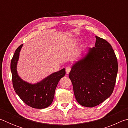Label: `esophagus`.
<instances>
[{
  "label": "esophagus",
  "mask_w": 128,
  "mask_h": 128,
  "mask_svg": "<svg viewBox=\"0 0 128 128\" xmlns=\"http://www.w3.org/2000/svg\"><path fill=\"white\" fill-rule=\"evenodd\" d=\"M71 70V68L69 66H67L66 68V74H69V72Z\"/></svg>",
  "instance_id": "esophagus-1"
}]
</instances>
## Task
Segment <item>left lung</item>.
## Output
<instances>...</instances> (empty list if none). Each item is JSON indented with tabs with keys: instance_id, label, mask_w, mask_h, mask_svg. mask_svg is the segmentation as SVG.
<instances>
[{
	"instance_id": "obj_1",
	"label": "left lung",
	"mask_w": 128,
	"mask_h": 128,
	"mask_svg": "<svg viewBox=\"0 0 128 128\" xmlns=\"http://www.w3.org/2000/svg\"><path fill=\"white\" fill-rule=\"evenodd\" d=\"M95 47L73 64L69 77L76 99L81 106L93 107L111 96L118 71L116 56L107 40L95 36Z\"/></svg>"
}]
</instances>
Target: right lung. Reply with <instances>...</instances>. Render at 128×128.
I'll return each mask as SVG.
<instances>
[{"instance_id":"add662e5","label":"right lung","mask_w":128,"mask_h":128,"mask_svg":"<svg viewBox=\"0 0 128 128\" xmlns=\"http://www.w3.org/2000/svg\"><path fill=\"white\" fill-rule=\"evenodd\" d=\"M22 46L20 45L16 49L10 62L14 90L21 100L30 107L38 109L48 107L54 100L58 82L66 74V69L52 73L36 84L25 81L21 78L17 71V62Z\"/></svg>"}]
</instances>
